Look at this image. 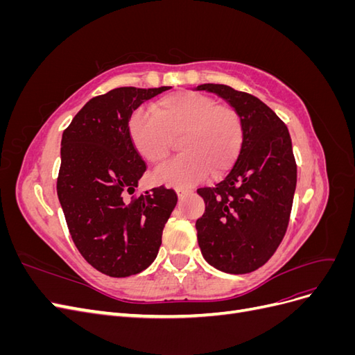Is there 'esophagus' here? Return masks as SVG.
<instances>
[{
	"label": "esophagus",
	"mask_w": 355,
	"mask_h": 355,
	"mask_svg": "<svg viewBox=\"0 0 355 355\" xmlns=\"http://www.w3.org/2000/svg\"><path fill=\"white\" fill-rule=\"evenodd\" d=\"M176 192H178V197H179V198H184L185 196L189 194L191 189H189V188H182V187H179V188H176Z\"/></svg>",
	"instance_id": "34e87169"
}]
</instances>
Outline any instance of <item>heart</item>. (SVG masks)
I'll use <instances>...</instances> for the list:
<instances>
[{"label": "heart", "mask_w": 355, "mask_h": 355, "mask_svg": "<svg viewBox=\"0 0 355 355\" xmlns=\"http://www.w3.org/2000/svg\"><path fill=\"white\" fill-rule=\"evenodd\" d=\"M127 132L135 151L151 166L163 163L171 139L179 137L182 154L155 173L157 180L173 187L196 185L209 171L213 176L227 173L244 141L243 118L234 106L192 90L163 96L153 105V112L135 111Z\"/></svg>", "instance_id": "1"}]
</instances>
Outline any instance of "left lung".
<instances>
[{"label": "left lung", "instance_id": "obj_1", "mask_svg": "<svg viewBox=\"0 0 355 355\" xmlns=\"http://www.w3.org/2000/svg\"><path fill=\"white\" fill-rule=\"evenodd\" d=\"M237 110L244 141L234 167L214 188L197 189L206 202L197 219L201 253L228 274L265 265L282 244L292 213L297 166L292 139L277 114L253 94L223 84H201Z\"/></svg>", "mask_w": 355, "mask_h": 355}]
</instances>
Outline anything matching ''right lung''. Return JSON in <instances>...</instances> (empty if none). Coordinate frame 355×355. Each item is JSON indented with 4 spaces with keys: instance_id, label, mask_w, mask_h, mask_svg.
Masks as SVG:
<instances>
[{
    "instance_id": "right-lung-1",
    "label": "right lung",
    "mask_w": 355,
    "mask_h": 355,
    "mask_svg": "<svg viewBox=\"0 0 355 355\" xmlns=\"http://www.w3.org/2000/svg\"><path fill=\"white\" fill-rule=\"evenodd\" d=\"M170 87H120L85 103L63 130L58 197L73 244L99 272L128 277L154 262L178 196L164 185L136 194L146 163L128 118ZM128 193L134 197L127 200Z\"/></svg>"
}]
</instances>
